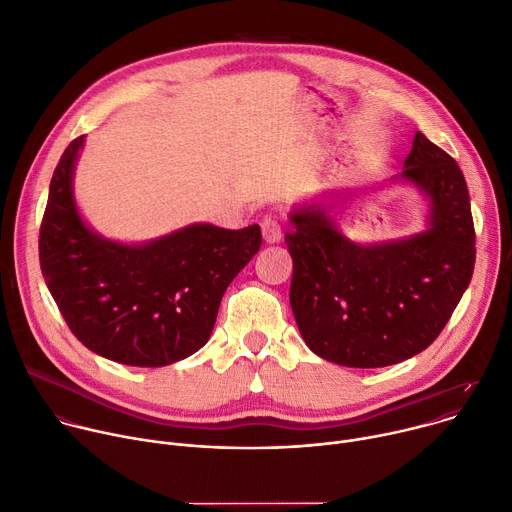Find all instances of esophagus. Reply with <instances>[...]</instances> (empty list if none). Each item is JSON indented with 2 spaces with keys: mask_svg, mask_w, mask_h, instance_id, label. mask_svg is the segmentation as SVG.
<instances>
[{
  "mask_svg": "<svg viewBox=\"0 0 512 512\" xmlns=\"http://www.w3.org/2000/svg\"><path fill=\"white\" fill-rule=\"evenodd\" d=\"M261 232H263V241L269 243V245H275V243L282 241V226L277 224V220H273L271 216L263 218Z\"/></svg>",
  "mask_w": 512,
  "mask_h": 512,
  "instance_id": "34e87169",
  "label": "esophagus"
}]
</instances>
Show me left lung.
<instances>
[{
    "label": "left lung",
    "instance_id": "obj_1",
    "mask_svg": "<svg viewBox=\"0 0 512 512\" xmlns=\"http://www.w3.org/2000/svg\"><path fill=\"white\" fill-rule=\"evenodd\" d=\"M412 185L427 202L414 235L355 243L337 222L355 192H329L290 212V304L304 343L345 367H386L425 351L468 290L476 235L457 163L423 132L386 185ZM382 185V188H386Z\"/></svg>",
    "mask_w": 512,
    "mask_h": 512
}]
</instances>
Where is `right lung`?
I'll use <instances>...</instances> for the list:
<instances>
[{"label": "right lung", "mask_w": 512, "mask_h": 512, "mask_svg": "<svg viewBox=\"0 0 512 512\" xmlns=\"http://www.w3.org/2000/svg\"><path fill=\"white\" fill-rule=\"evenodd\" d=\"M85 136L65 149L40 224V269L71 333L110 361L163 367L202 349L220 300L261 247V228L190 224L145 243L91 228L73 175Z\"/></svg>", "instance_id": "1"}]
</instances>
